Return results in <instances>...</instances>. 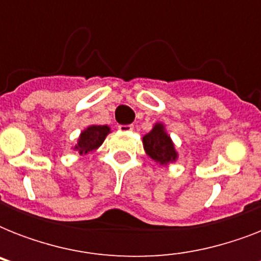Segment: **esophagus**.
Listing matches in <instances>:
<instances>
[{"label": "esophagus", "mask_w": 261, "mask_h": 261, "mask_svg": "<svg viewBox=\"0 0 261 261\" xmlns=\"http://www.w3.org/2000/svg\"><path fill=\"white\" fill-rule=\"evenodd\" d=\"M134 128L133 124H119V130L120 131H131Z\"/></svg>", "instance_id": "obj_1"}]
</instances>
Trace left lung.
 <instances>
[{
  "label": "left lung",
  "instance_id": "left-lung-1",
  "mask_svg": "<svg viewBox=\"0 0 261 261\" xmlns=\"http://www.w3.org/2000/svg\"><path fill=\"white\" fill-rule=\"evenodd\" d=\"M143 149L154 163L160 165H169L177 160L178 154L174 143L165 130L164 123H155L146 135L142 138Z\"/></svg>",
  "mask_w": 261,
  "mask_h": 261
}]
</instances>
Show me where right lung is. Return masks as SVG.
Returning <instances> with one entry per match:
<instances>
[{
  "mask_svg": "<svg viewBox=\"0 0 261 261\" xmlns=\"http://www.w3.org/2000/svg\"><path fill=\"white\" fill-rule=\"evenodd\" d=\"M110 133L111 128L108 126H97V124L88 126L85 130L81 131L77 145L73 149L79 151L80 155L88 154L90 151L97 150Z\"/></svg>",
  "mask_w": 261,
  "mask_h": 261,
  "instance_id": "obj_1",
  "label": "right lung"
}]
</instances>
